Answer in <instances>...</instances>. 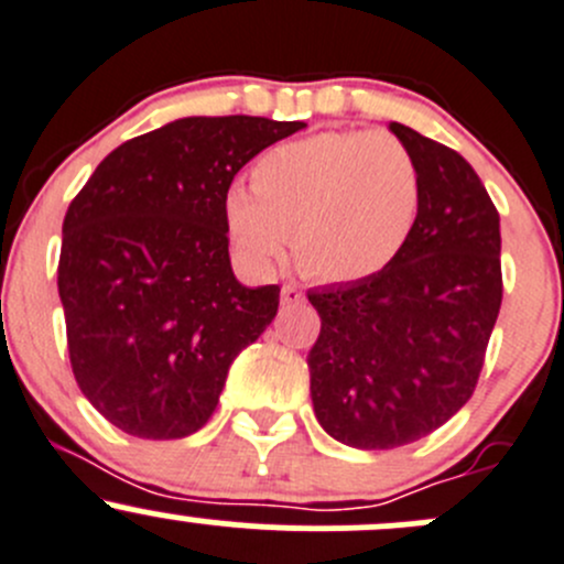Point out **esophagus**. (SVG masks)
Masks as SVG:
<instances>
[{"label":"esophagus","mask_w":564,"mask_h":564,"mask_svg":"<svg viewBox=\"0 0 564 564\" xmlns=\"http://www.w3.org/2000/svg\"><path fill=\"white\" fill-rule=\"evenodd\" d=\"M301 301H304L301 290L293 288V284H284V288H282V304L293 306V304H301Z\"/></svg>","instance_id":"34e87169"}]
</instances>
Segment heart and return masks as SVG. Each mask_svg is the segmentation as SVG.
Listing matches in <instances>:
<instances>
[{
    "label": "heart",
    "instance_id": "1",
    "mask_svg": "<svg viewBox=\"0 0 564 564\" xmlns=\"http://www.w3.org/2000/svg\"><path fill=\"white\" fill-rule=\"evenodd\" d=\"M421 178L388 132H321L269 149L252 193L223 200L228 239L249 271L276 265L293 236L301 269L321 282H358L397 260L415 228Z\"/></svg>",
    "mask_w": 564,
    "mask_h": 564
}]
</instances>
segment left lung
<instances>
[{"instance_id": "obj_1", "label": "left lung", "mask_w": 564, "mask_h": 564, "mask_svg": "<svg viewBox=\"0 0 564 564\" xmlns=\"http://www.w3.org/2000/svg\"><path fill=\"white\" fill-rule=\"evenodd\" d=\"M421 208L369 280L310 290L321 336L306 356L321 426L358 451L415 443L469 402L502 304L499 214L467 160L412 127Z\"/></svg>"}]
</instances>
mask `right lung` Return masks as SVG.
<instances>
[{"label": "right lung", "mask_w": 564, "mask_h": 564, "mask_svg": "<svg viewBox=\"0 0 564 564\" xmlns=\"http://www.w3.org/2000/svg\"><path fill=\"white\" fill-rule=\"evenodd\" d=\"M304 121L187 116L121 143L69 203L59 299L91 408L141 440H182L217 410L230 364L276 317L280 288L230 269L236 173Z\"/></svg>", "instance_id": "add662e5"}]
</instances>
